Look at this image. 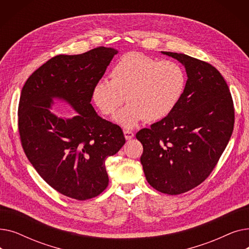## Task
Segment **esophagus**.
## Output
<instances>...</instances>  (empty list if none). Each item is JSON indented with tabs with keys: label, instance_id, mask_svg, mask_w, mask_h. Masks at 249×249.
<instances>
[{
	"label": "esophagus",
	"instance_id": "34e87169",
	"mask_svg": "<svg viewBox=\"0 0 249 249\" xmlns=\"http://www.w3.org/2000/svg\"><path fill=\"white\" fill-rule=\"evenodd\" d=\"M124 136L126 140H130L134 137V133L132 131H129V130H124Z\"/></svg>",
	"mask_w": 249,
	"mask_h": 249
}]
</instances>
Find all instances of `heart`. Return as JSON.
Returning a JSON list of instances; mask_svg holds the SVG:
<instances>
[{"mask_svg": "<svg viewBox=\"0 0 249 249\" xmlns=\"http://www.w3.org/2000/svg\"><path fill=\"white\" fill-rule=\"evenodd\" d=\"M111 78L98 81L91 99L105 116L113 115L122 104L114 120L126 129L140 121H160L179 103L187 87V73L174 60H159L140 52H127L114 64Z\"/></svg>", "mask_w": 249, "mask_h": 249, "instance_id": "heart-1", "label": "heart"}]
</instances>
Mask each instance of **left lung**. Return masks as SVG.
I'll return each mask as SVG.
<instances>
[{"mask_svg": "<svg viewBox=\"0 0 249 249\" xmlns=\"http://www.w3.org/2000/svg\"><path fill=\"white\" fill-rule=\"evenodd\" d=\"M184 65L188 80L176 109L141 129L140 158L148 184L167 195L186 193L210 176L234 127V106L224 77L206 61L161 51Z\"/></svg>", "mask_w": 249, "mask_h": 249, "instance_id": "1", "label": "left lung"}]
</instances>
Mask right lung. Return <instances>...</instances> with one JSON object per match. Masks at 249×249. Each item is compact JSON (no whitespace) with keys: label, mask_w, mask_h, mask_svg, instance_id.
Wrapping results in <instances>:
<instances>
[{"label":"right lung","mask_w":249,"mask_h":249,"mask_svg":"<svg viewBox=\"0 0 249 249\" xmlns=\"http://www.w3.org/2000/svg\"><path fill=\"white\" fill-rule=\"evenodd\" d=\"M117 52L100 46L56 55L29 76L21 91L18 129L26 156L51 188L78 201L108 187L105 160L125 143L121 127L103 119L90 104L94 86ZM53 97L67 100L79 115L62 120L52 114Z\"/></svg>","instance_id":"obj_1"}]
</instances>
